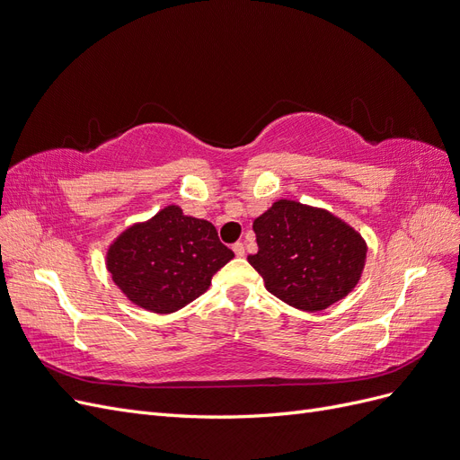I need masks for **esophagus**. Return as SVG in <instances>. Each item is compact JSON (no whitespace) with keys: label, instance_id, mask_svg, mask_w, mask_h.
<instances>
[{"label":"esophagus","instance_id":"34e87169","mask_svg":"<svg viewBox=\"0 0 460 460\" xmlns=\"http://www.w3.org/2000/svg\"><path fill=\"white\" fill-rule=\"evenodd\" d=\"M233 252L236 253V258H243L244 256V244L243 243H234L233 244Z\"/></svg>","mask_w":460,"mask_h":460}]
</instances>
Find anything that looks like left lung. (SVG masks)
Returning <instances> with one entry per match:
<instances>
[{
    "label": "left lung",
    "mask_w": 460,
    "mask_h": 460,
    "mask_svg": "<svg viewBox=\"0 0 460 460\" xmlns=\"http://www.w3.org/2000/svg\"><path fill=\"white\" fill-rule=\"evenodd\" d=\"M258 253L250 265L267 292L290 307L318 313L347 297L358 284L367 244L326 208L280 199L253 219Z\"/></svg>",
    "instance_id": "1"
}]
</instances>
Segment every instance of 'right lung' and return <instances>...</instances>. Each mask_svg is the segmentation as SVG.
<instances>
[{
	"mask_svg": "<svg viewBox=\"0 0 460 460\" xmlns=\"http://www.w3.org/2000/svg\"><path fill=\"white\" fill-rule=\"evenodd\" d=\"M233 258L210 221L168 204L117 236L106 252V267L128 301L170 314L207 292L212 277Z\"/></svg>",
	"mask_w": 460,
	"mask_h": 460,
	"instance_id": "1",
	"label": "right lung"
}]
</instances>
